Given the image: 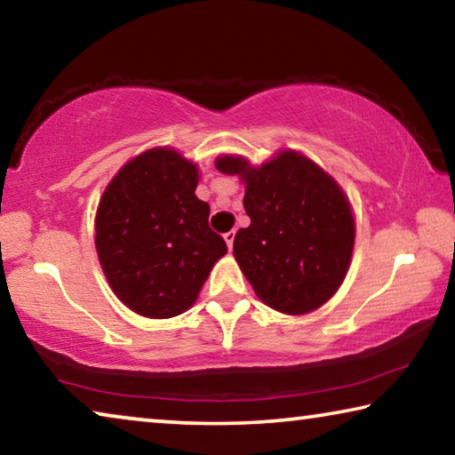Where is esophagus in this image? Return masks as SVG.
Returning a JSON list of instances; mask_svg holds the SVG:
<instances>
[{
	"label": "esophagus",
	"instance_id": "obj_1",
	"mask_svg": "<svg viewBox=\"0 0 455 455\" xmlns=\"http://www.w3.org/2000/svg\"><path fill=\"white\" fill-rule=\"evenodd\" d=\"M235 236H236L235 230H228V233H225V241H227V246H228V249H233V244H235Z\"/></svg>",
	"mask_w": 455,
	"mask_h": 455
}]
</instances>
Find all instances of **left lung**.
<instances>
[{"instance_id":"8db88e82","label":"left lung","mask_w":455,"mask_h":455,"mask_svg":"<svg viewBox=\"0 0 455 455\" xmlns=\"http://www.w3.org/2000/svg\"><path fill=\"white\" fill-rule=\"evenodd\" d=\"M246 184L251 225L235 236V259L265 305L303 315L327 303L347 275L355 222L337 182L309 158L281 152L260 168L244 158L217 160Z\"/></svg>"}]
</instances>
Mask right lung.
<instances>
[{"instance_id":"add662e5","label":"right lung","mask_w":455,"mask_h":455,"mask_svg":"<svg viewBox=\"0 0 455 455\" xmlns=\"http://www.w3.org/2000/svg\"><path fill=\"white\" fill-rule=\"evenodd\" d=\"M196 184V164L171 148H152L130 160L100 200V265L120 301L144 317L187 311L227 252Z\"/></svg>"}]
</instances>
